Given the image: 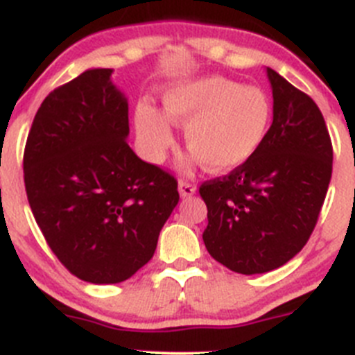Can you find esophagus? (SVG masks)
I'll return each instance as SVG.
<instances>
[{"label": "esophagus", "instance_id": "34e87169", "mask_svg": "<svg viewBox=\"0 0 355 355\" xmlns=\"http://www.w3.org/2000/svg\"><path fill=\"white\" fill-rule=\"evenodd\" d=\"M196 191H198V187H196V184H193V182H189V180L178 182V193H180L182 198L193 196Z\"/></svg>", "mask_w": 355, "mask_h": 355}]
</instances>
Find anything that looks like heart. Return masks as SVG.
Wrapping results in <instances>:
<instances>
[{
    "instance_id": "1",
    "label": "heart",
    "mask_w": 355,
    "mask_h": 355,
    "mask_svg": "<svg viewBox=\"0 0 355 355\" xmlns=\"http://www.w3.org/2000/svg\"><path fill=\"white\" fill-rule=\"evenodd\" d=\"M164 114L140 103L135 114L145 150L161 161L175 144L173 125H185V145L193 161L210 171H230L247 161L263 144L271 121L264 91L224 77H200L164 92Z\"/></svg>"
}]
</instances>
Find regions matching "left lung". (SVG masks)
Here are the masks:
<instances>
[{"label":"left lung","instance_id":"left-lung-1","mask_svg":"<svg viewBox=\"0 0 355 355\" xmlns=\"http://www.w3.org/2000/svg\"><path fill=\"white\" fill-rule=\"evenodd\" d=\"M266 73L273 122L263 144L230 175L200 187L208 208L205 247L241 275L277 270L306 245L333 171L331 138L315 101L275 69Z\"/></svg>","mask_w":355,"mask_h":355}]
</instances>
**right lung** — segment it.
Masks as SVG:
<instances>
[{
    "label": "right lung",
    "mask_w": 355,
    "mask_h": 355,
    "mask_svg": "<svg viewBox=\"0 0 355 355\" xmlns=\"http://www.w3.org/2000/svg\"><path fill=\"white\" fill-rule=\"evenodd\" d=\"M110 68L54 89L24 150L29 207L52 252L84 282L119 284L152 259L177 180L128 145V98Z\"/></svg>",
    "instance_id": "add662e5"
}]
</instances>
